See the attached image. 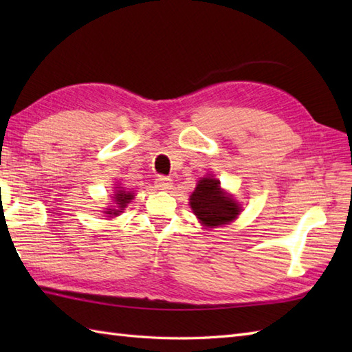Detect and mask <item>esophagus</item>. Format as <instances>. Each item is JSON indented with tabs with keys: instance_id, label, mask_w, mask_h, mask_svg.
<instances>
[{
	"instance_id": "obj_1",
	"label": "esophagus",
	"mask_w": 352,
	"mask_h": 352,
	"mask_svg": "<svg viewBox=\"0 0 352 352\" xmlns=\"http://www.w3.org/2000/svg\"><path fill=\"white\" fill-rule=\"evenodd\" d=\"M154 184H155V188L159 189V190H168V189H170V188H172V180H170L169 177L160 175V177H157V178H155Z\"/></svg>"
}]
</instances>
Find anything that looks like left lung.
I'll use <instances>...</instances> for the list:
<instances>
[{"label": "left lung", "instance_id": "left-lung-1", "mask_svg": "<svg viewBox=\"0 0 352 352\" xmlns=\"http://www.w3.org/2000/svg\"><path fill=\"white\" fill-rule=\"evenodd\" d=\"M190 207L198 219L210 228L231 222L241 212L236 201L221 190L219 180L210 177L198 182L190 195Z\"/></svg>", "mask_w": 352, "mask_h": 352}]
</instances>
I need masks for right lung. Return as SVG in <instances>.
I'll list each match as a JSON object with an SVG mask.
<instances>
[{
  "instance_id": "right-lung-1",
  "label": "right lung",
  "mask_w": 352,
  "mask_h": 352,
  "mask_svg": "<svg viewBox=\"0 0 352 352\" xmlns=\"http://www.w3.org/2000/svg\"><path fill=\"white\" fill-rule=\"evenodd\" d=\"M133 197H134L133 193L125 192L124 189L122 190H116L115 192V204L116 206H113L115 208H107L106 213L111 214V216H118L126 207V204H129L130 201L133 199Z\"/></svg>"
}]
</instances>
